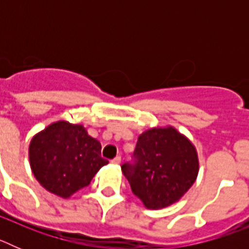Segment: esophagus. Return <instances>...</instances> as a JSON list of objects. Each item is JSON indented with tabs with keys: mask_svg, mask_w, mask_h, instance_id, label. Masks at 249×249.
Segmentation results:
<instances>
[{
	"mask_svg": "<svg viewBox=\"0 0 249 249\" xmlns=\"http://www.w3.org/2000/svg\"><path fill=\"white\" fill-rule=\"evenodd\" d=\"M111 162H112V163H113V164H120V163H121V157H120V156H117V157L113 158V160H112Z\"/></svg>",
	"mask_w": 249,
	"mask_h": 249,
	"instance_id": "esophagus-1",
	"label": "esophagus"
}]
</instances>
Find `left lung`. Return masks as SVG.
I'll return each instance as SVG.
<instances>
[{"mask_svg":"<svg viewBox=\"0 0 249 249\" xmlns=\"http://www.w3.org/2000/svg\"><path fill=\"white\" fill-rule=\"evenodd\" d=\"M136 163L121 169L132 192L148 210H160L183 197L197 179L195 144L173 126L152 127L138 136Z\"/></svg>","mask_w":249,"mask_h":249,"instance_id":"8db88e82","label":"left lung"}]
</instances>
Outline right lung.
<instances>
[{
	"mask_svg": "<svg viewBox=\"0 0 249 249\" xmlns=\"http://www.w3.org/2000/svg\"><path fill=\"white\" fill-rule=\"evenodd\" d=\"M31 171L50 193L70 198L91 183L108 160L101 157V143L82 124L57 121L37 132L28 146Z\"/></svg>",
	"mask_w": 249,
	"mask_h": 249,
	"instance_id": "right-lung-1",
	"label": "right lung"
}]
</instances>
